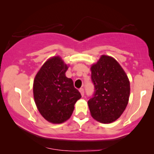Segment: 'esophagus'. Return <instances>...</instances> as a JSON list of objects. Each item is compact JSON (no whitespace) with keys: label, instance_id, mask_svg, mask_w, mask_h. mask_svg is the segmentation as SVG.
<instances>
[{"label":"esophagus","instance_id":"1","mask_svg":"<svg viewBox=\"0 0 154 154\" xmlns=\"http://www.w3.org/2000/svg\"><path fill=\"white\" fill-rule=\"evenodd\" d=\"M79 92H80V93H81V95H82V96H84V89H83V88H79Z\"/></svg>","mask_w":154,"mask_h":154}]
</instances>
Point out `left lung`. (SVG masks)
<instances>
[{"mask_svg": "<svg viewBox=\"0 0 154 154\" xmlns=\"http://www.w3.org/2000/svg\"><path fill=\"white\" fill-rule=\"evenodd\" d=\"M94 93L88 101L91 116L101 123L116 120L126 109L130 97V82L114 58L102 56L91 66Z\"/></svg>", "mask_w": 154, "mask_h": 154, "instance_id": "left-lung-1", "label": "left lung"}]
</instances>
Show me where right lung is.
Instances as JSON below:
<instances>
[{
    "instance_id": "add662e5",
    "label": "right lung",
    "mask_w": 154,
    "mask_h": 154,
    "mask_svg": "<svg viewBox=\"0 0 154 154\" xmlns=\"http://www.w3.org/2000/svg\"><path fill=\"white\" fill-rule=\"evenodd\" d=\"M68 66L59 56L51 58L39 70L33 84L38 111L47 121L59 124L69 119L74 106L81 98L72 79L65 72Z\"/></svg>"
}]
</instances>
